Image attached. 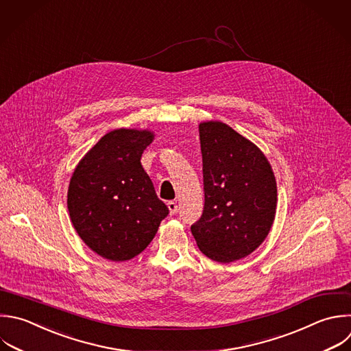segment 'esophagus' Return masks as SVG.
<instances>
[{"instance_id":"esophagus-1","label":"esophagus","mask_w":351,"mask_h":351,"mask_svg":"<svg viewBox=\"0 0 351 351\" xmlns=\"http://www.w3.org/2000/svg\"><path fill=\"white\" fill-rule=\"evenodd\" d=\"M167 208L170 211V215H174L177 213V210H178V206H177L176 202H169L167 203Z\"/></svg>"}]
</instances>
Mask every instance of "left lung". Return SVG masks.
I'll use <instances>...</instances> for the list:
<instances>
[{"mask_svg": "<svg viewBox=\"0 0 351 351\" xmlns=\"http://www.w3.org/2000/svg\"><path fill=\"white\" fill-rule=\"evenodd\" d=\"M204 210L191 226L199 250L229 263L267 237L277 206L274 173L263 152L219 121L199 125Z\"/></svg>", "mask_w": 351, "mask_h": 351, "instance_id": "8db88e82", "label": "left lung"}]
</instances>
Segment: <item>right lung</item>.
<instances>
[{"label":"right lung","mask_w":351,"mask_h":351,"mask_svg":"<svg viewBox=\"0 0 351 351\" xmlns=\"http://www.w3.org/2000/svg\"><path fill=\"white\" fill-rule=\"evenodd\" d=\"M154 132L115 129L92 147L70 180L67 207L82 241L100 256L123 262L143 252L169 214L141 166Z\"/></svg>","instance_id":"obj_1"}]
</instances>
